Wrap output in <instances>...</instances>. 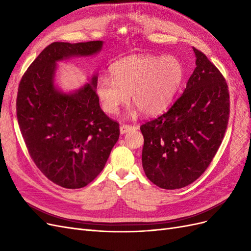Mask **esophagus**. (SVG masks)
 <instances>
[{
  "label": "esophagus",
  "mask_w": 251,
  "mask_h": 251,
  "mask_svg": "<svg viewBox=\"0 0 251 251\" xmlns=\"http://www.w3.org/2000/svg\"><path fill=\"white\" fill-rule=\"evenodd\" d=\"M137 128V126H130V125H123L120 126V133L121 134H126L127 132H130L132 130H136Z\"/></svg>",
  "instance_id": "esophagus-1"
}]
</instances>
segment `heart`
Here are the masks:
<instances>
[{
	"mask_svg": "<svg viewBox=\"0 0 251 251\" xmlns=\"http://www.w3.org/2000/svg\"><path fill=\"white\" fill-rule=\"evenodd\" d=\"M111 74L101 75L96 83V94L105 113L116 114L130 95L144 115H156L174 100L185 69L176 56L140 54L119 59L112 66Z\"/></svg>",
	"mask_w": 251,
	"mask_h": 251,
	"instance_id": "heart-1",
	"label": "heart"
}]
</instances>
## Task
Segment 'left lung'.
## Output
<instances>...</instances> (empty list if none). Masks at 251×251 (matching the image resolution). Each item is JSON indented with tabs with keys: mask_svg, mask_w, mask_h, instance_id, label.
Here are the masks:
<instances>
[{
	"mask_svg": "<svg viewBox=\"0 0 251 251\" xmlns=\"http://www.w3.org/2000/svg\"><path fill=\"white\" fill-rule=\"evenodd\" d=\"M196 68L178 100L159 117L140 126L142 168L164 189L187 186L210 164L229 117L228 86L206 55L193 48Z\"/></svg>",
	"mask_w": 251,
	"mask_h": 251,
	"instance_id": "8db88e82",
	"label": "left lung"
}]
</instances>
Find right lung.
Returning a JSON list of instances; mask_svg holds the SVG:
<instances>
[{
	"label": "right lung",
	"mask_w": 251,
	"mask_h": 251,
	"mask_svg": "<svg viewBox=\"0 0 251 251\" xmlns=\"http://www.w3.org/2000/svg\"><path fill=\"white\" fill-rule=\"evenodd\" d=\"M102 45L52 43L20 81L17 116L29 154L45 176L65 188H81L98 176L119 138V125L100 109L97 75L64 93L54 85L56 63L94 55Z\"/></svg>",
	"instance_id": "add662e5"
}]
</instances>
